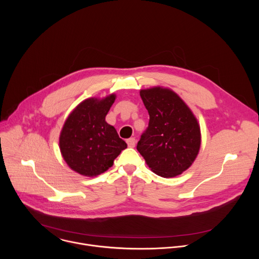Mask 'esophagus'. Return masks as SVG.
<instances>
[{"label":"esophagus","instance_id":"34e87169","mask_svg":"<svg viewBox=\"0 0 259 259\" xmlns=\"http://www.w3.org/2000/svg\"><path fill=\"white\" fill-rule=\"evenodd\" d=\"M135 143H136V139L134 137H131V138L127 139V144H128L129 147H134Z\"/></svg>","mask_w":259,"mask_h":259}]
</instances>
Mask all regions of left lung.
<instances>
[{"label":"left lung","mask_w":259,"mask_h":259,"mask_svg":"<svg viewBox=\"0 0 259 259\" xmlns=\"http://www.w3.org/2000/svg\"><path fill=\"white\" fill-rule=\"evenodd\" d=\"M150 115L149 126L141 134L137 151L146 164L162 177H174L195 161L201 145L197 119L173 91L155 87L140 91Z\"/></svg>","instance_id":"1"}]
</instances>
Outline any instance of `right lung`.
Returning <instances> with one entry per match:
<instances>
[{
    "instance_id": "right-lung-1",
    "label": "right lung",
    "mask_w": 259,
    "mask_h": 259,
    "mask_svg": "<svg viewBox=\"0 0 259 259\" xmlns=\"http://www.w3.org/2000/svg\"><path fill=\"white\" fill-rule=\"evenodd\" d=\"M115 99V94L101 100L86 99L65 121L59 146L64 161L73 171L85 176L101 174L127 147L117 130L105 122Z\"/></svg>"
}]
</instances>
